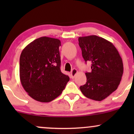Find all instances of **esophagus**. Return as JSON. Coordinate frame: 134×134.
Returning <instances> with one entry per match:
<instances>
[{
  "instance_id": "1",
  "label": "esophagus",
  "mask_w": 134,
  "mask_h": 134,
  "mask_svg": "<svg viewBox=\"0 0 134 134\" xmlns=\"http://www.w3.org/2000/svg\"><path fill=\"white\" fill-rule=\"evenodd\" d=\"M77 70L76 69H72V72H71V76H72V79H74V78L75 77V76H76V75L77 74Z\"/></svg>"
}]
</instances>
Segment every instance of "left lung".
<instances>
[{"label": "left lung", "instance_id": "1", "mask_svg": "<svg viewBox=\"0 0 134 134\" xmlns=\"http://www.w3.org/2000/svg\"><path fill=\"white\" fill-rule=\"evenodd\" d=\"M82 57L91 62V72H86L87 82L80 87L83 94L102 101L118 88L124 73L122 59L110 41L96 35L79 37Z\"/></svg>", "mask_w": 134, "mask_h": 134}]
</instances>
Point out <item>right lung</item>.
Returning <instances> with one entry per match:
<instances>
[{
    "label": "right lung",
    "instance_id": "obj_1",
    "mask_svg": "<svg viewBox=\"0 0 134 134\" xmlns=\"http://www.w3.org/2000/svg\"><path fill=\"white\" fill-rule=\"evenodd\" d=\"M56 38L41 37L23 49L19 60V77L23 88L35 100L52 101L61 94L69 77L60 70L59 47Z\"/></svg>",
    "mask_w": 134,
    "mask_h": 134
}]
</instances>
